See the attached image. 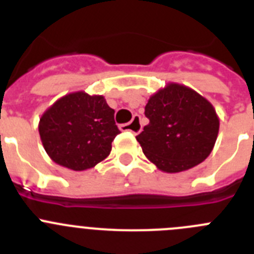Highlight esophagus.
<instances>
[{
    "instance_id": "obj_1",
    "label": "esophagus",
    "mask_w": 254,
    "mask_h": 254,
    "mask_svg": "<svg viewBox=\"0 0 254 254\" xmlns=\"http://www.w3.org/2000/svg\"><path fill=\"white\" fill-rule=\"evenodd\" d=\"M121 131H129L133 134L140 133L141 129H142V125H141L140 116H134L132 118V121L129 123H126V125H122L120 127Z\"/></svg>"
}]
</instances>
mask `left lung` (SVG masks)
<instances>
[{
  "label": "left lung",
  "instance_id": "obj_1",
  "mask_svg": "<svg viewBox=\"0 0 254 254\" xmlns=\"http://www.w3.org/2000/svg\"><path fill=\"white\" fill-rule=\"evenodd\" d=\"M149 125L136 140L149 161L164 173L196 167L211 154L220 120L205 96L186 85L168 82L145 107Z\"/></svg>",
  "mask_w": 254,
  "mask_h": 254
}]
</instances>
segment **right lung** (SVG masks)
<instances>
[{
    "instance_id": "right-lung-1",
    "label": "right lung",
    "mask_w": 254,
    "mask_h": 254,
    "mask_svg": "<svg viewBox=\"0 0 254 254\" xmlns=\"http://www.w3.org/2000/svg\"><path fill=\"white\" fill-rule=\"evenodd\" d=\"M38 129L49 158L75 172L107 159L112 141L120 133L114 111L104 96L82 90L66 94L47 108Z\"/></svg>"
}]
</instances>
